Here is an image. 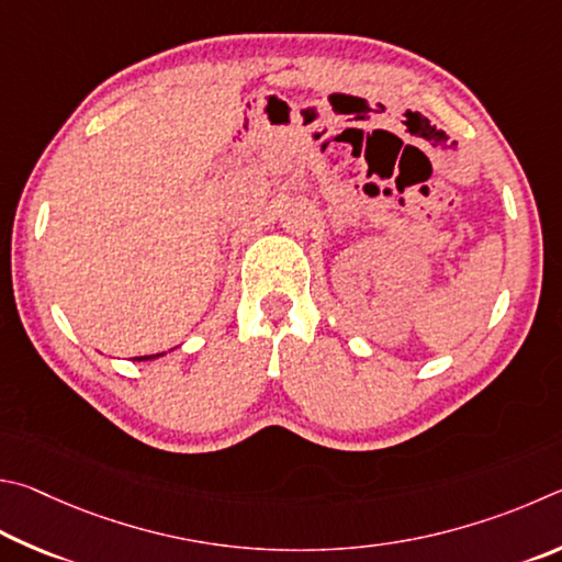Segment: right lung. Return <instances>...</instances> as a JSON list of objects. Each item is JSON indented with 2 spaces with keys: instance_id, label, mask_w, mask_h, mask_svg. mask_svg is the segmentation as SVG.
I'll list each match as a JSON object with an SVG mask.
<instances>
[{
  "instance_id": "add662e5",
  "label": "right lung",
  "mask_w": 562,
  "mask_h": 562,
  "mask_svg": "<svg viewBox=\"0 0 562 562\" xmlns=\"http://www.w3.org/2000/svg\"><path fill=\"white\" fill-rule=\"evenodd\" d=\"M160 356H165V352H157V356H143V358H135V360H155V358H160Z\"/></svg>"
}]
</instances>
